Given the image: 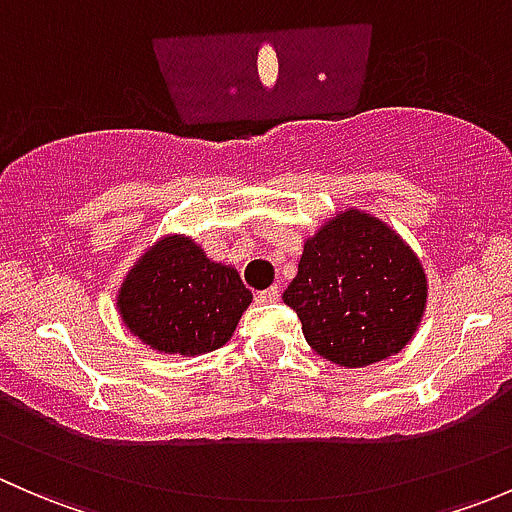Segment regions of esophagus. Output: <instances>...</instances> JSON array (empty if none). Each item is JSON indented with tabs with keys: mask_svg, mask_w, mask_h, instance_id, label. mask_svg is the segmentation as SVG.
Segmentation results:
<instances>
[{
	"mask_svg": "<svg viewBox=\"0 0 512 512\" xmlns=\"http://www.w3.org/2000/svg\"><path fill=\"white\" fill-rule=\"evenodd\" d=\"M277 299H280V289L277 287H267L257 292V302H277Z\"/></svg>",
	"mask_w": 512,
	"mask_h": 512,
	"instance_id": "1",
	"label": "esophagus"
}]
</instances>
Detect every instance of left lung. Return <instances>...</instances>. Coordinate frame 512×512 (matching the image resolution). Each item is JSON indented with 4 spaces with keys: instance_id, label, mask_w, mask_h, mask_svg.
I'll return each instance as SVG.
<instances>
[{
    "instance_id": "obj_1",
    "label": "left lung",
    "mask_w": 512,
    "mask_h": 512,
    "mask_svg": "<svg viewBox=\"0 0 512 512\" xmlns=\"http://www.w3.org/2000/svg\"><path fill=\"white\" fill-rule=\"evenodd\" d=\"M282 299L314 352L354 369L409 344L426 307V275L389 225L347 210L304 242Z\"/></svg>"
}]
</instances>
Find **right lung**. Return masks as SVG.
I'll return each instance as SVG.
<instances>
[{"label":"right lung","mask_w":512,"mask_h":512,"mask_svg":"<svg viewBox=\"0 0 512 512\" xmlns=\"http://www.w3.org/2000/svg\"><path fill=\"white\" fill-rule=\"evenodd\" d=\"M250 302L237 270L180 235L153 245L118 292L123 324L143 344L185 356L223 347Z\"/></svg>","instance_id":"obj_1"}]
</instances>
